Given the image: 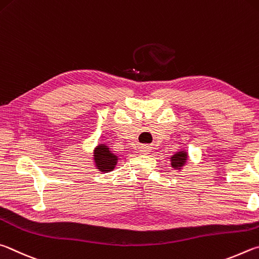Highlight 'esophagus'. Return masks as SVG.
<instances>
[{"label":"esophagus","mask_w":259,"mask_h":259,"mask_svg":"<svg viewBox=\"0 0 259 259\" xmlns=\"http://www.w3.org/2000/svg\"><path fill=\"white\" fill-rule=\"evenodd\" d=\"M140 152L143 153V155H148V153L150 152V148L147 146H142L141 148H140Z\"/></svg>","instance_id":"34e87169"}]
</instances>
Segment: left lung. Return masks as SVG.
<instances>
[{"mask_svg":"<svg viewBox=\"0 0 259 259\" xmlns=\"http://www.w3.org/2000/svg\"><path fill=\"white\" fill-rule=\"evenodd\" d=\"M188 160V152L187 151H179L175 155L170 157V164L171 167L175 169H181L182 167L187 164Z\"/></svg>","mask_w":259,"mask_h":259,"instance_id":"obj_1","label":"left lung"}]
</instances>
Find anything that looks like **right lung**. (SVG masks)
Wrapping results in <instances>:
<instances>
[{
  "instance_id": "right-lung-1",
  "label": "right lung",
  "mask_w": 259,
  "mask_h": 259,
  "mask_svg": "<svg viewBox=\"0 0 259 259\" xmlns=\"http://www.w3.org/2000/svg\"><path fill=\"white\" fill-rule=\"evenodd\" d=\"M93 157L97 169L103 171V173H109V171L113 170L118 161V157L111 152L110 148L106 144H99L94 149Z\"/></svg>"
}]
</instances>
